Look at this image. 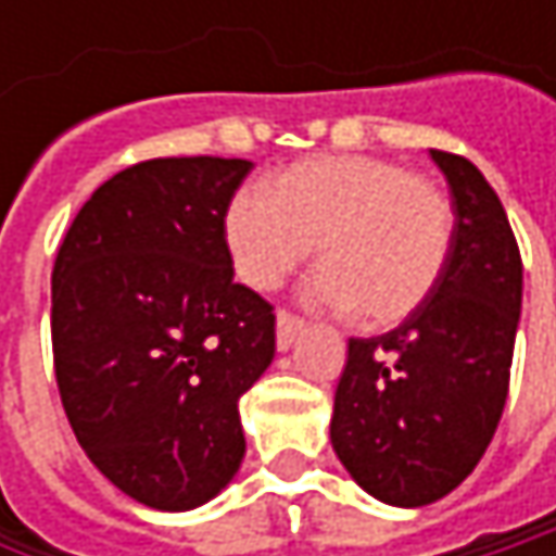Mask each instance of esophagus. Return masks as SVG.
<instances>
[{
    "mask_svg": "<svg viewBox=\"0 0 556 556\" xmlns=\"http://www.w3.org/2000/svg\"><path fill=\"white\" fill-rule=\"evenodd\" d=\"M305 328V318H299V315H292V312H286V308H279L277 312V348L279 351H289L292 348V341L299 338V331Z\"/></svg>",
    "mask_w": 556,
    "mask_h": 556,
    "instance_id": "obj_1",
    "label": "esophagus"
}]
</instances>
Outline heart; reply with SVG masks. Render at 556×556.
Returning <instances> with one entry per match:
<instances>
[{"label":"heart","mask_w":556,"mask_h":556,"mask_svg":"<svg viewBox=\"0 0 556 556\" xmlns=\"http://www.w3.org/2000/svg\"><path fill=\"white\" fill-rule=\"evenodd\" d=\"M231 261L254 289H277L315 248L308 299L364 325L412 315L454 248V202L421 173L370 154L308 157L270 186H244L225 212Z\"/></svg>","instance_id":"b5f03b06"}]
</instances>
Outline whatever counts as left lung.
<instances>
[{
    "label": "left lung",
    "instance_id": "1",
    "mask_svg": "<svg viewBox=\"0 0 556 556\" xmlns=\"http://www.w3.org/2000/svg\"><path fill=\"white\" fill-rule=\"evenodd\" d=\"M454 199V248L434 292L387 334L351 338L331 444L389 505L457 490L486 454L508 395L521 254L500 195L467 157L431 151Z\"/></svg>",
    "mask_w": 556,
    "mask_h": 556
}]
</instances>
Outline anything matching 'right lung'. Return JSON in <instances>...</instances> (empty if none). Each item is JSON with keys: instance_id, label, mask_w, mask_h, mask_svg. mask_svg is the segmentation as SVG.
I'll return each instance as SVG.
<instances>
[{"instance_id": "right-lung-1", "label": "right lung", "mask_w": 556, "mask_h": 556, "mask_svg": "<svg viewBox=\"0 0 556 556\" xmlns=\"http://www.w3.org/2000/svg\"><path fill=\"white\" fill-rule=\"evenodd\" d=\"M241 157H157L105 179L51 274L70 428L125 496L182 511L241 467L238 402L277 351L274 305L235 282L225 212Z\"/></svg>"}]
</instances>
